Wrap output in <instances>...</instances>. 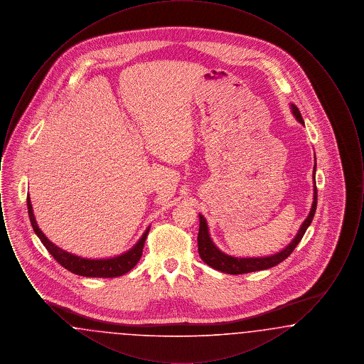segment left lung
Instances as JSON below:
<instances>
[{"instance_id":"8db88e82","label":"left lung","mask_w":364,"mask_h":364,"mask_svg":"<svg viewBox=\"0 0 364 364\" xmlns=\"http://www.w3.org/2000/svg\"><path fill=\"white\" fill-rule=\"evenodd\" d=\"M291 110L294 119L300 124L304 125V122L301 119V114L297 109V106L291 104ZM315 172H316V158H315V165H314V171H312V180H314V200H312L311 210L310 214L307 215V218L304 220V223L300 226V229L297 230L294 240L289 242L284 250L278 251L273 255H267V257H233V255H228L225 252H223L210 237V232H208V221L206 218L199 214V233H198V251L202 260L205 263H208V266H211L213 269L223 272L226 274H244V273H251V272H259V270H266L270 267L277 266L278 263H281L282 260L287 259L292 252H294L296 245L303 239L307 228L311 225L312 218L316 210V183H315Z\"/></svg>"}]
</instances>
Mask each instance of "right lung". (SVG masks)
I'll use <instances>...</instances> for the list:
<instances>
[{
    "instance_id": "add662e5",
    "label": "right lung",
    "mask_w": 364,
    "mask_h": 364,
    "mask_svg": "<svg viewBox=\"0 0 364 364\" xmlns=\"http://www.w3.org/2000/svg\"><path fill=\"white\" fill-rule=\"evenodd\" d=\"M27 208H28V217H30L35 235L46 247V250L50 252L53 258L57 260L63 267L70 270V273L83 276V277L113 278L120 277L122 274L128 273L140 259L141 252H143V245H144L146 237L150 230V226H149L144 230V233L141 235V237L139 239L138 242L132 248H129L128 251L122 252L120 255H116L112 258L91 259V258H83V257L70 254L68 251L55 245L45 236V233L39 229L38 223L35 220L34 210H33L30 195L27 196Z\"/></svg>"
}]
</instances>
